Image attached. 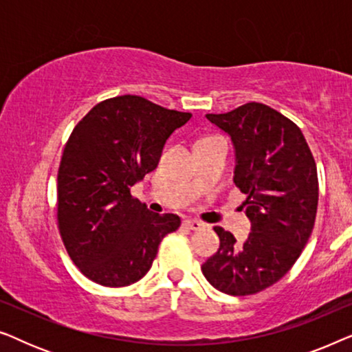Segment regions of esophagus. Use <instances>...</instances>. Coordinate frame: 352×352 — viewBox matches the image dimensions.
Masks as SVG:
<instances>
[{
	"mask_svg": "<svg viewBox=\"0 0 352 352\" xmlns=\"http://www.w3.org/2000/svg\"><path fill=\"white\" fill-rule=\"evenodd\" d=\"M184 226L190 230H200V229L205 228V224L200 223V221H197V219H186Z\"/></svg>",
	"mask_w": 352,
	"mask_h": 352,
	"instance_id": "1",
	"label": "esophagus"
}]
</instances>
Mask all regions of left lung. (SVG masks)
<instances>
[{
  "instance_id": "8db88e82",
  "label": "left lung",
  "mask_w": 352,
  "mask_h": 352,
  "mask_svg": "<svg viewBox=\"0 0 352 352\" xmlns=\"http://www.w3.org/2000/svg\"><path fill=\"white\" fill-rule=\"evenodd\" d=\"M206 118L228 133L235 148L234 182L247 195V242L216 226L219 248L201 266L216 290L247 296L290 271L316 223L317 166L301 129L266 104L248 102Z\"/></svg>"
}]
</instances>
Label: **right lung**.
Segmentation results:
<instances>
[{
  "label": "right lung",
  "mask_w": 352,
  "mask_h": 352,
  "mask_svg": "<svg viewBox=\"0 0 352 352\" xmlns=\"http://www.w3.org/2000/svg\"><path fill=\"white\" fill-rule=\"evenodd\" d=\"M190 117L124 94L94 105L74 128L57 173V228L89 280H141L163 237L179 229V216L152 213L131 187L155 170L166 139Z\"/></svg>",
  "instance_id": "obj_1"
}]
</instances>
